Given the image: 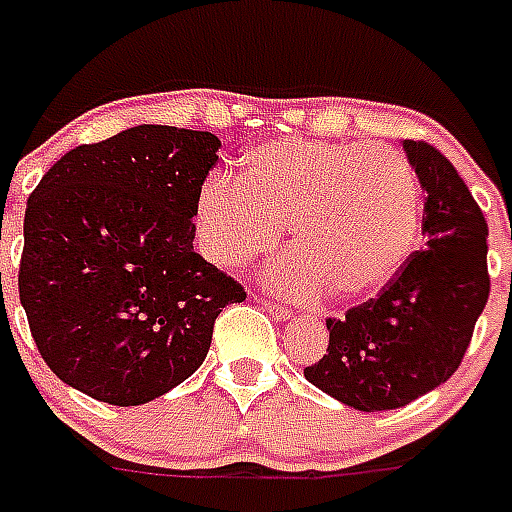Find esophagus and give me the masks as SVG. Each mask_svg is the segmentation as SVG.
<instances>
[{"label": "esophagus", "mask_w": 512, "mask_h": 512, "mask_svg": "<svg viewBox=\"0 0 512 512\" xmlns=\"http://www.w3.org/2000/svg\"><path fill=\"white\" fill-rule=\"evenodd\" d=\"M261 304L267 306V312L272 314V317H277V320H290V317H293V312H290L288 306L277 304V301H272V298H264Z\"/></svg>", "instance_id": "1"}]
</instances>
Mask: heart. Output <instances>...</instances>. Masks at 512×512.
Wrapping results in <instances>:
<instances>
[{
  "mask_svg": "<svg viewBox=\"0 0 512 512\" xmlns=\"http://www.w3.org/2000/svg\"><path fill=\"white\" fill-rule=\"evenodd\" d=\"M198 230L208 256L243 267L269 256L293 232L304 259L275 282L306 293L362 298L394 280L420 230V179L388 145L280 140L245 155L243 174L211 177L198 195Z\"/></svg>",
  "mask_w": 512,
  "mask_h": 512,
  "instance_id": "heart-1",
  "label": "heart"
}]
</instances>
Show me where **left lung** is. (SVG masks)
I'll return each instance as SVG.
<instances>
[{"instance_id": "1", "label": "left lung", "mask_w": 512, "mask_h": 512, "mask_svg": "<svg viewBox=\"0 0 512 512\" xmlns=\"http://www.w3.org/2000/svg\"><path fill=\"white\" fill-rule=\"evenodd\" d=\"M425 190V245L399 275L346 317H327L325 357L304 367L309 383L354 410H396L460 367L489 298L486 219L457 169L433 145L404 140Z\"/></svg>"}]
</instances>
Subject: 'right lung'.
I'll return each mask as SVG.
<instances>
[{"mask_svg":"<svg viewBox=\"0 0 512 512\" xmlns=\"http://www.w3.org/2000/svg\"><path fill=\"white\" fill-rule=\"evenodd\" d=\"M219 147L211 132L142 124L68 150L31 192L20 304L49 370L81 394L153 402L203 365L224 306L245 301L192 248Z\"/></svg>","mask_w":512,"mask_h":512,"instance_id":"add662e5","label":"right lung"}]
</instances>
